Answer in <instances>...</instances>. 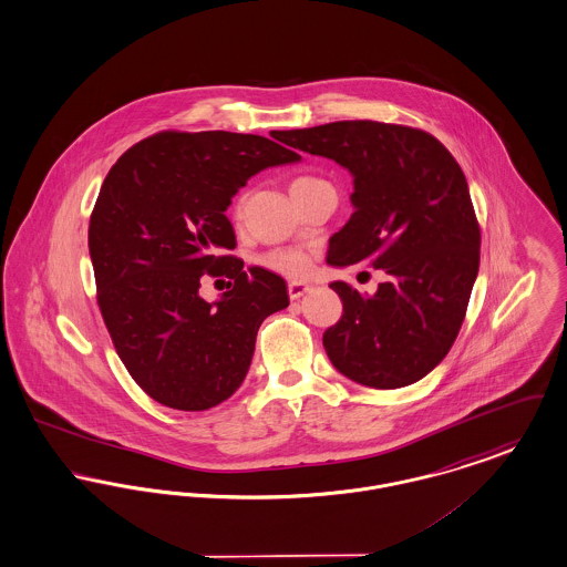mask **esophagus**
<instances>
[{"instance_id": "1", "label": "esophagus", "mask_w": 567, "mask_h": 567, "mask_svg": "<svg viewBox=\"0 0 567 567\" xmlns=\"http://www.w3.org/2000/svg\"><path fill=\"white\" fill-rule=\"evenodd\" d=\"M310 291V285H303V282H289V298L291 300H300L303 293Z\"/></svg>"}]
</instances>
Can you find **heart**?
I'll return each instance as SVG.
<instances>
[{
    "mask_svg": "<svg viewBox=\"0 0 567 567\" xmlns=\"http://www.w3.org/2000/svg\"><path fill=\"white\" fill-rule=\"evenodd\" d=\"M321 179L317 177H298L293 179L291 188H298V186H310V184H317ZM264 266L271 271H278L282 276H291V278H300L306 276L310 271V257L300 250V248H278V250H271L264 257Z\"/></svg>",
    "mask_w": 567,
    "mask_h": 567,
    "instance_id": "obj_1",
    "label": "heart"
}]
</instances>
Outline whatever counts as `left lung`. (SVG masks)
Returning <instances> with one entry per match:
<instances>
[{
  "instance_id": "8db88e82",
  "label": "left lung",
  "mask_w": 567,
  "mask_h": 567,
  "mask_svg": "<svg viewBox=\"0 0 567 567\" xmlns=\"http://www.w3.org/2000/svg\"><path fill=\"white\" fill-rule=\"evenodd\" d=\"M278 138L353 175L355 212L330 237L328 264L388 274L374 296L330 285L342 300L340 321L323 333L333 368L377 390L420 381L452 349L480 267L463 168L433 134L399 124L333 122Z\"/></svg>"
}]
</instances>
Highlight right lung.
I'll use <instances>...</instances> for the list:
<instances>
[{
	"instance_id": "add662e5",
	"label": "right lung",
	"mask_w": 567,
	"mask_h": 567,
	"mask_svg": "<svg viewBox=\"0 0 567 567\" xmlns=\"http://www.w3.org/2000/svg\"><path fill=\"white\" fill-rule=\"evenodd\" d=\"M298 161L259 134L167 131L138 141L104 177L90 220L99 306L120 360L156 402L205 411L229 399L261 323L289 306L278 274L244 271L225 255L235 248L225 212L252 175ZM209 275L235 289L203 301Z\"/></svg>"
}]
</instances>
